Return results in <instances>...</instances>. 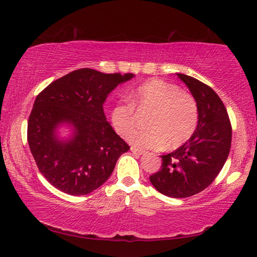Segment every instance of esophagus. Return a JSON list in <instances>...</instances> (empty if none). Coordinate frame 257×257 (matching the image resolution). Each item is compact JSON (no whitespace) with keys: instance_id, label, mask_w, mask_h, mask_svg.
<instances>
[{"instance_id":"obj_1","label":"esophagus","mask_w":257,"mask_h":257,"mask_svg":"<svg viewBox=\"0 0 257 257\" xmlns=\"http://www.w3.org/2000/svg\"><path fill=\"white\" fill-rule=\"evenodd\" d=\"M131 151L133 152V154H137V155H145V151L141 150V149H138V148L136 147H131Z\"/></svg>"}]
</instances>
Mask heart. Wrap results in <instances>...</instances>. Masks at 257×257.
Listing matches in <instances>:
<instances>
[{"instance_id": "heart-1", "label": "heart", "mask_w": 257, "mask_h": 257, "mask_svg": "<svg viewBox=\"0 0 257 257\" xmlns=\"http://www.w3.org/2000/svg\"><path fill=\"white\" fill-rule=\"evenodd\" d=\"M131 103L112 108L110 119L116 132L126 136L136 127L137 110H152L148 130L134 131L128 141L142 149H176L190 140L199 123V106L191 93L167 81L152 79L130 92Z\"/></svg>"}]
</instances>
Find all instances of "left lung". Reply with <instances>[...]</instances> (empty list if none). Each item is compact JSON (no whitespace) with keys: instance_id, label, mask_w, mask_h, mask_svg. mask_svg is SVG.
Instances as JSON below:
<instances>
[{"instance_id":"obj_1","label":"left lung","mask_w":257,"mask_h":257,"mask_svg":"<svg viewBox=\"0 0 257 257\" xmlns=\"http://www.w3.org/2000/svg\"><path fill=\"white\" fill-rule=\"evenodd\" d=\"M190 89L199 106L196 131L168 155L150 182L161 194L188 197L205 190L218 176L231 146V124L226 107L212 88L190 75L176 73Z\"/></svg>"}]
</instances>
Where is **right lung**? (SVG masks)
I'll use <instances>...</instances> for the list:
<instances>
[{
	"mask_svg": "<svg viewBox=\"0 0 257 257\" xmlns=\"http://www.w3.org/2000/svg\"><path fill=\"white\" fill-rule=\"evenodd\" d=\"M132 78V73L80 69L53 81L36 98L27 138L39 172L57 190L89 194L130 150L107 121L102 105L117 85ZM62 124L72 130L67 139L58 136Z\"/></svg>",
	"mask_w": 257,
	"mask_h": 257,
	"instance_id": "right-lung-1",
	"label": "right lung"
}]
</instances>
